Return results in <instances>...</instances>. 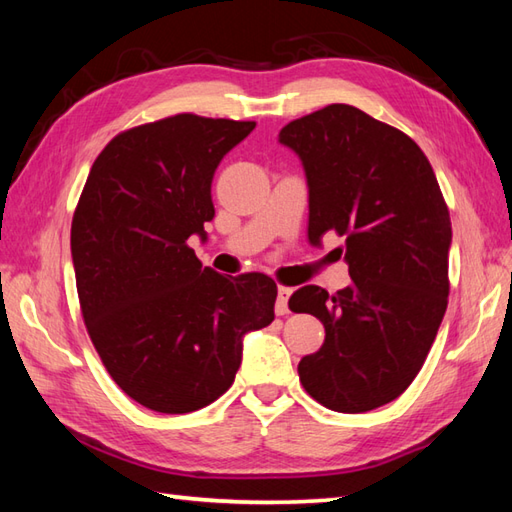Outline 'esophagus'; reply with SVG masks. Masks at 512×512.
<instances>
[{
    "label": "esophagus",
    "instance_id": "obj_1",
    "mask_svg": "<svg viewBox=\"0 0 512 512\" xmlns=\"http://www.w3.org/2000/svg\"><path fill=\"white\" fill-rule=\"evenodd\" d=\"M292 295V288H286V286H279V292H277V303H275V312L277 314H288V299Z\"/></svg>",
    "mask_w": 512,
    "mask_h": 512
}]
</instances>
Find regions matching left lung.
Returning <instances> with one entry per match:
<instances>
[{
    "label": "left lung",
    "mask_w": 512,
    "mask_h": 512,
    "mask_svg": "<svg viewBox=\"0 0 512 512\" xmlns=\"http://www.w3.org/2000/svg\"><path fill=\"white\" fill-rule=\"evenodd\" d=\"M308 178V239H345L352 284L303 286L292 312L325 328L299 380L323 407L363 413L396 400L427 358L449 303L451 217L427 156L400 129L334 103L279 132Z\"/></svg>",
    "instance_id": "left-lung-1"
}]
</instances>
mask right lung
Listing matches in <instances>:
<instances>
[{
  "mask_svg": "<svg viewBox=\"0 0 512 512\" xmlns=\"http://www.w3.org/2000/svg\"><path fill=\"white\" fill-rule=\"evenodd\" d=\"M253 121L176 114L125 129L94 160L72 217L81 314L107 372L151 411L189 413L220 398L242 339L275 319L264 273L202 268L191 235L213 220V173Z\"/></svg>",
  "mask_w": 512,
  "mask_h": 512,
  "instance_id": "right-lung-1",
  "label": "right lung"
}]
</instances>
